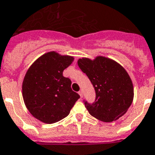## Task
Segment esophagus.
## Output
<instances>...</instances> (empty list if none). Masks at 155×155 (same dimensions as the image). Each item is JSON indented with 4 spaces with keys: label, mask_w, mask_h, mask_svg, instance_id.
I'll use <instances>...</instances> for the list:
<instances>
[{
    "label": "esophagus",
    "mask_w": 155,
    "mask_h": 155,
    "mask_svg": "<svg viewBox=\"0 0 155 155\" xmlns=\"http://www.w3.org/2000/svg\"><path fill=\"white\" fill-rule=\"evenodd\" d=\"M78 93H79V96H80V97H83V91H79Z\"/></svg>",
    "instance_id": "esophagus-1"
}]
</instances>
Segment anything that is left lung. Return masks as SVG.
Here are the masks:
<instances>
[{
    "instance_id": "8db88e82",
    "label": "left lung",
    "mask_w": 155,
    "mask_h": 155,
    "mask_svg": "<svg viewBox=\"0 0 155 155\" xmlns=\"http://www.w3.org/2000/svg\"><path fill=\"white\" fill-rule=\"evenodd\" d=\"M80 69L91 80L96 93L94 103L83 101L89 113L104 122L124 115L134 100V86L129 74L116 61L102 56L78 60Z\"/></svg>"
}]
</instances>
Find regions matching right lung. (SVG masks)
<instances>
[{
  "label": "right lung",
  "mask_w": 155,
  "mask_h": 155,
  "mask_svg": "<svg viewBox=\"0 0 155 155\" xmlns=\"http://www.w3.org/2000/svg\"><path fill=\"white\" fill-rule=\"evenodd\" d=\"M73 57L54 51L44 54L29 67L22 83L25 104L33 117L51 124L68 116L79 97L71 88L72 81L63 71Z\"/></svg>",
  "instance_id": "1"
}]
</instances>
